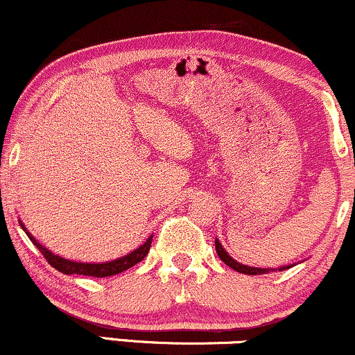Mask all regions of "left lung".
I'll return each instance as SVG.
<instances>
[{
	"instance_id": "8db88e82",
	"label": "left lung",
	"mask_w": 355,
	"mask_h": 355,
	"mask_svg": "<svg viewBox=\"0 0 355 355\" xmlns=\"http://www.w3.org/2000/svg\"><path fill=\"white\" fill-rule=\"evenodd\" d=\"M216 252H217L218 258H220V260L224 261L227 266H230L232 270L239 271V273H243V275H265V273H270V271H273L271 268H253V266H247V265L239 263V261H235L234 258H232L229 253L224 250V247H222L220 242H218L217 239H216ZM286 268H290V266H282V268H278V270L283 271Z\"/></svg>"
}]
</instances>
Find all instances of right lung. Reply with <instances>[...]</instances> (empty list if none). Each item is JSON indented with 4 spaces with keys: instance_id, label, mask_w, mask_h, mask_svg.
Returning <instances> with one entry per match:
<instances>
[{
    "instance_id": "right-lung-1",
    "label": "right lung",
    "mask_w": 355,
    "mask_h": 355,
    "mask_svg": "<svg viewBox=\"0 0 355 355\" xmlns=\"http://www.w3.org/2000/svg\"><path fill=\"white\" fill-rule=\"evenodd\" d=\"M19 224L24 229L23 222H19ZM26 234H28L31 242H33L39 248V252L42 253L44 258H46V261L52 266V268H55L57 271H60V273H65V275H84V277H94V278L113 277V275L121 273V271L128 270V268H131V266L139 263V261H141L143 258L148 255V252H150V247H151V242H153V237H150L146 242L141 245V247H138L137 250L128 253V255L118 258V260L107 261V263H80V261L65 260V258H62V257L54 255V253L47 250L46 247H42V245L39 243L28 230H26Z\"/></svg>"
}]
</instances>
